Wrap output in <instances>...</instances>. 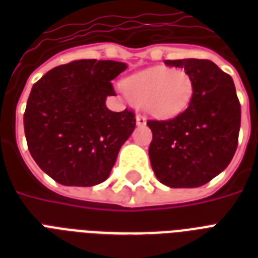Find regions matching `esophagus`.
<instances>
[{"instance_id": "34e87169", "label": "esophagus", "mask_w": 258, "mask_h": 258, "mask_svg": "<svg viewBox=\"0 0 258 258\" xmlns=\"http://www.w3.org/2000/svg\"><path fill=\"white\" fill-rule=\"evenodd\" d=\"M135 119H137V124L138 125H145L146 124V117L143 116V115H141V113H138Z\"/></svg>"}]
</instances>
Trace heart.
<instances>
[{
  "mask_svg": "<svg viewBox=\"0 0 258 258\" xmlns=\"http://www.w3.org/2000/svg\"><path fill=\"white\" fill-rule=\"evenodd\" d=\"M130 100L158 117H175L186 111L194 93L191 76L184 70L154 67L124 79Z\"/></svg>",
  "mask_w": 258,
  "mask_h": 258,
  "instance_id": "obj_1",
  "label": "heart"
}]
</instances>
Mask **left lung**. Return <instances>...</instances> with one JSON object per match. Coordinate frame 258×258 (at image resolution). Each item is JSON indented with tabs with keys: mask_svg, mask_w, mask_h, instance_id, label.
I'll use <instances>...</instances> for the list:
<instances>
[{
	"mask_svg": "<svg viewBox=\"0 0 258 258\" xmlns=\"http://www.w3.org/2000/svg\"><path fill=\"white\" fill-rule=\"evenodd\" d=\"M184 68L194 93L186 111L170 120H149L154 174L169 187H200L224 171L238 145L241 105L233 79L214 62L166 60Z\"/></svg>",
	"mask_w": 258,
	"mask_h": 258,
	"instance_id": "left-lung-1",
	"label": "left lung"
}]
</instances>
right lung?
I'll list each match as a JSON object with an SVG mask.
<instances>
[{
	"mask_svg": "<svg viewBox=\"0 0 258 258\" xmlns=\"http://www.w3.org/2000/svg\"><path fill=\"white\" fill-rule=\"evenodd\" d=\"M127 64L75 60L46 72L30 91L24 113L28 149L40 169L64 186H95L109 176L135 115L109 111L112 82Z\"/></svg>",
	"mask_w": 258,
	"mask_h": 258,
	"instance_id": "1",
	"label": "right lung"
}]
</instances>
